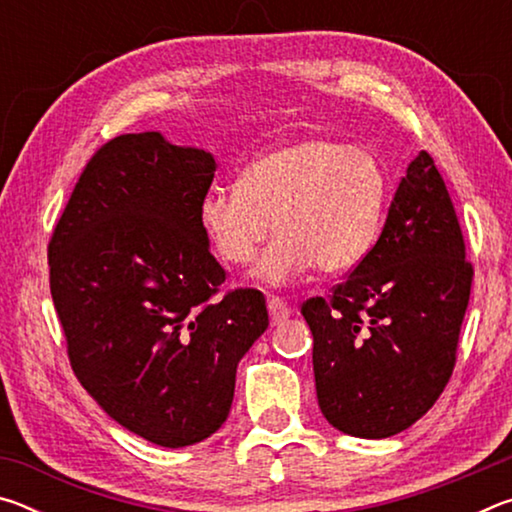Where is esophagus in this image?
Wrapping results in <instances>:
<instances>
[{"mask_svg":"<svg viewBox=\"0 0 512 512\" xmlns=\"http://www.w3.org/2000/svg\"><path fill=\"white\" fill-rule=\"evenodd\" d=\"M268 314H271V323L277 325L291 316V307L280 296H271L268 298Z\"/></svg>","mask_w":512,"mask_h":512,"instance_id":"esophagus-1","label":"esophagus"}]
</instances>
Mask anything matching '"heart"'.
Returning a JSON list of instances; mask_svg holds the SVG:
<instances>
[{"mask_svg": "<svg viewBox=\"0 0 512 512\" xmlns=\"http://www.w3.org/2000/svg\"><path fill=\"white\" fill-rule=\"evenodd\" d=\"M388 198L381 162L366 149L325 137L277 146L241 173L237 187H214L201 223L223 262L246 266L271 237L257 275L284 284L311 266L341 273L375 244Z\"/></svg>", "mask_w": 512, "mask_h": 512, "instance_id": "b5f03b06", "label": "heart"}]
</instances>
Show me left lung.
<instances>
[{"instance_id": "8db88e82", "label": "left lung", "mask_w": 512, "mask_h": 512, "mask_svg": "<svg viewBox=\"0 0 512 512\" xmlns=\"http://www.w3.org/2000/svg\"><path fill=\"white\" fill-rule=\"evenodd\" d=\"M474 268L445 180L420 151L381 235L327 298L302 302L318 406L357 438H388L427 413L456 366Z\"/></svg>"}]
</instances>
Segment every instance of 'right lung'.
<instances>
[{
  "mask_svg": "<svg viewBox=\"0 0 512 512\" xmlns=\"http://www.w3.org/2000/svg\"><path fill=\"white\" fill-rule=\"evenodd\" d=\"M216 162L160 133L119 135L85 164L49 239V289L81 386L160 447L221 427L237 363L268 327L257 289L223 293L201 203Z\"/></svg>",
  "mask_w": 512,
  "mask_h": 512,
  "instance_id": "right-lung-1",
  "label": "right lung"
}]
</instances>
